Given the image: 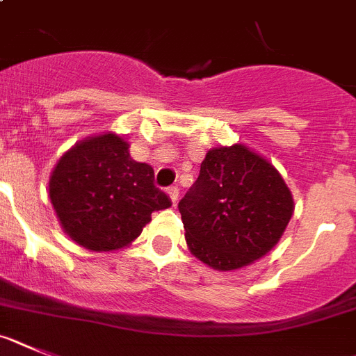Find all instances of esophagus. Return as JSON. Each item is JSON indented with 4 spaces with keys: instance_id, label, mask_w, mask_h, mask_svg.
<instances>
[{
    "instance_id": "34e87169",
    "label": "esophagus",
    "mask_w": 356,
    "mask_h": 356,
    "mask_svg": "<svg viewBox=\"0 0 356 356\" xmlns=\"http://www.w3.org/2000/svg\"><path fill=\"white\" fill-rule=\"evenodd\" d=\"M166 193H168V197L172 199V202H177L179 199V188L177 186H170L168 190H166Z\"/></svg>"
}]
</instances>
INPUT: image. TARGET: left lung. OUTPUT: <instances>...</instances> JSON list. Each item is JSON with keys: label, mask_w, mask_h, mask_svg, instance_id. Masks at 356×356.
Returning a JSON list of instances; mask_svg holds the SVG:
<instances>
[{"label": "left lung", "mask_w": 356, "mask_h": 356, "mask_svg": "<svg viewBox=\"0 0 356 356\" xmlns=\"http://www.w3.org/2000/svg\"><path fill=\"white\" fill-rule=\"evenodd\" d=\"M190 251L209 267L233 270L267 254L293 213L280 172L243 145L213 148L179 200Z\"/></svg>", "instance_id": "8db88e82"}]
</instances>
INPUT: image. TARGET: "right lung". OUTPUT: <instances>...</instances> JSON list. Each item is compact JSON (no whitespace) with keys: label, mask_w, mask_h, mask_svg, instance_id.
<instances>
[{"label":"right lung","mask_w":356,"mask_h":356,"mask_svg":"<svg viewBox=\"0 0 356 356\" xmlns=\"http://www.w3.org/2000/svg\"><path fill=\"white\" fill-rule=\"evenodd\" d=\"M49 199L64 231L91 251L122 249L154 211L172 200L154 184V170L129 154L120 136L104 134L64 154L49 179Z\"/></svg>","instance_id":"right-lung-1"}]
</instances>
